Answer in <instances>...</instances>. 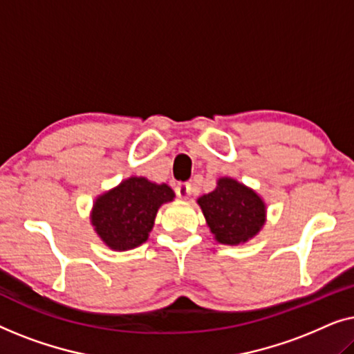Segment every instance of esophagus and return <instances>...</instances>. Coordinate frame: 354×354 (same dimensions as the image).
Segmentation results:
<instances>
[{
  "instance_id": "1",
  "label": "esophagus",
  "mask_w": 354,
  "mask_h": 354,
  "mask_svg": "<svg viewBox=\"0 0 354 354\" xmlns=\"http://www.w3.org/2000/svg\"><path fill=\"white\" fill-rule=\"evenodd\" d=\"M176 193H177L178 198H183V200H187V198L192 195V185L188 182H178L176 185Z\"/></svg>"
}]
</instances>
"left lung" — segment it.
Listing matches in <instances>:
<instances>
[{
  "mask_svg": "<svg viewBox=\"0 0 354 354\" xmlns=\"http://www.w3.org/2000/svg\"><path fill=\"white\" fill-rule=\"evenodd\" d=\"M216 240L239 245L258 234L266 221V206L248 187L234 178H219L216 190L198 200Z\"/></svg>",
  "mask_w": 354,
  "mask_h": 354,
  "instance_id": "8db88e82",
  "label": "left lung"
}]
</instances>
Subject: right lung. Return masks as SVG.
<instances>
[{"label": "right lung", "instance_id": "1", "mask_svg": "<svg viewBox=\"0 0 354 354\" xmlns=\"http://www.w3.org/2000/svg\"><path fill=\"white\" fill-rule=\"evenodd\" d=\"M174 196L166 183L158 185L143 177H130L96 200L91 224L111 250L135 248L147 241L159 206Z\"/></svg>", "mask_w": 354, "mask_h": 354}]
</instances>
